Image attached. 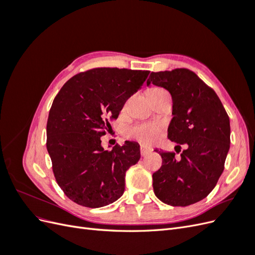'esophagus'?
<instances>
[{
	"label": "esophagus",
	"mask_w": 255,
	"mask_h": 255,
	"mask_svg": "<svg viewBox=\"0 0 255 255\" xmlns=\"http://www.w3.org/2000/svg\"><path fill=\"white\" fill-rule=\"evenodd\" d=\"M152 152V149H150V148H148V146H145V145H141L140 146V154L142 156H146L148 155L149 153H151Z\"/></svg>",
	"instance_id": "1"
}]
</instances>
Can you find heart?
Returning <instances> with one entry per match:
<instances>
[{"instance_id":"heart-1","label":"heart","mask_w":255,"mask_h":255,"mask_svg":"<svg viewBox=\"0 0 255 255\" xmlns=\"http://www.w3.org/2000/svg\"><path fill=\"white\" fill-rule=\"evenodd\" d=\"M159 89V88H153ZM160 133V126L157 123H142L129 128L128 134L145 144H151L156 140Z\"/></svg>"}]
</instances>
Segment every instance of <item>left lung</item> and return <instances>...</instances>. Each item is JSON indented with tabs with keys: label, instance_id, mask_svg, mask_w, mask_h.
I'll list each match as a JSON object with an SVG mask.
<instances>
[{
	"label": "left lung",
	"instance_id": "obj_1",
	"mask_svg": "<svg viewBox=\"0 0 255 255\" xmlns=\"http://www.w3.org/2000/svg\"><path fill=\"white\" fill-rule=\"evenodd\" d=\"M163 87L172 98L168 138L186 149L175 154L160 151L163 165L154 172V194L168 205L187 206L214 189L230 150V119L217 94L188 69L151 72L146 86ZM157 152V151H156Z\"/></svg>",
	"mask_w": 255,
	"mask_h": 255
}]
</instances>
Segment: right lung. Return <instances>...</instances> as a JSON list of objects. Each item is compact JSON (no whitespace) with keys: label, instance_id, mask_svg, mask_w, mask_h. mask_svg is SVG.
I'll use <instances>...</instances> for the list:
<instances>
[{"label":"right lung","instance_id":"add662e5","mask_svg":"<svg viewBox=\"0 0 255 255\" xmlns=\"http://www.w3.org/2000/svg\"><path fill=\"white\" fill-rule=\"evenodd\" d=\"M149 71L96 68L74 75L55 97L47 125V149L59 187L73 202L102 207L125 192L128 169L140 158V145L126 141L104 150L109 118H118L127 100Z\"/></svg>","mask_w":255,"mask_h":255}]
</instances>
